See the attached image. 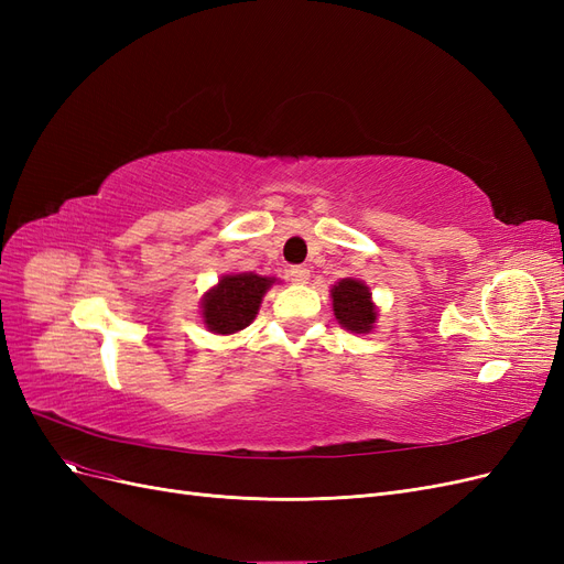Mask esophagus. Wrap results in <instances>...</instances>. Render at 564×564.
Returning <instances> with one entry per match:
<instances>
[{"label":"esophagus","instance_id":"34e87169","mask_svg":"<svg viewBox=\"0 0 564 564\" xmlns=\"http://www.w3.org/2000/svg\"><path fill=\"white\" fill-rule=\"evenodd\" d=\"M289 280H292L294 284H305L311 280V270H305L303 265H294L292 270H289Z\"/></svg>","mask_w":564,"mask_h":564}]
</instances>
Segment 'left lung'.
Returning a JSON list of instances; mask_svg holds the SVG:
<instances>
[{
  "instance_id": "8db88e82",
  "label": "left lung",
  "mask_w": 564,
  "mask_h": 564,
  "mask_svg": "<svg viewBox=\"0 0 564 564\" xmlns=\"http://www.w3.org/2000/svg\"><path fill=\"white\" fill-rule=\"evenodd\" d=\"M332 308L340 327L352 334H369L377 327L379 308L369 286L357 278H344L332 286Z\"/></svg>"
}]
</instances>
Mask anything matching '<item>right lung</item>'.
I'll return each mask as SVG.
<instances>
[{"label": "right lung", "mask_w": 564, "mask_h": 564, "mask_svg": "<svg viewBox=\"0 0 564 564\" xmlns=\"http://www.w3.org/2000/svg\"><path fill=\"white\" fill-rule=\"evenodd\" d=\"M278 278L256 272H230L202 296V322L212 334L230 336L247 329L259 315L261 301Z\"/></svg>", "instance_id": "right-lung-1"}]
</instances>
